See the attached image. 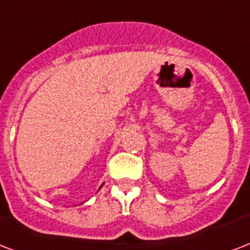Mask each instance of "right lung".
<instances>
[{"label":"right lung","instance_id":"add662e5","mask_svg":"<svg viewBox=\"0 0 250 250\" xmlns=\"http://www.w3.org/2000/svg\"><path fill=\"white\" fill-rule=\"evenodd\" d=\"M101 188H102V186H101Z\"/></svg>","mask_w":250,"mask_h":250}]
</instances>
